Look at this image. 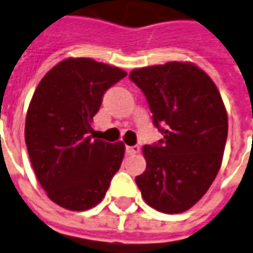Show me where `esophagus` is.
Instances as JSON below:
<instances>
[{
  "label": "esophagus",
  "mask_w": 253,
  "mask_h": 253,
  "mask_svg": "<svg viewBox=\"0 0 253 253\" xmlns=\"http://www.w3.org/2000/svg\"><path fill=\"white\" fill-rule=\"evenodd\" d=\"M140 152V147L134 145V147H126V154L127 155H135Z\"/></svg>",
  "instance_id": "1"
}]
</instances>
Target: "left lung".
<instances>
[{"label": "left lung", "mask_w": 253, "mask_h": 253, "mask_svg": "<svg viewBox=\"0 0 253 253\" xmlns=\"http://www.w3.org/2000/svg\"><path fill=\"white\" fill-rule=\"evenodd\" d=\"M130 80L147 98L162 140L142 148L145 171L135 177L142 198L163 213L194 206L220 169L227 112L212 79L187 62L133 70Z\"/></svg>", "instance_id": "8db88e82"}]
</instances>
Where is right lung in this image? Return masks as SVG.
Wrapping results in <instances>:
<instances>
[{
    "mask_svg": "<svg viewBox=\"0 0 253 253\" xmlns=\"http://www.w3.org/2000/svg\"><path fill=\"white\" fill-rule=\"evenodd\" d=\"M127 73L90 58H68L42 77L27 111L25 140L48 198L69 211L99 204L120 169L125 145L94 138L91 120L105 91Z\"/></svg>",
    "mask_w": 253,
    "mask_h": 253,
    "instance_id": "1",
    "label": "right lung"
}]
</instances>
